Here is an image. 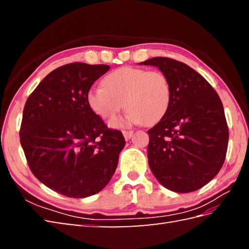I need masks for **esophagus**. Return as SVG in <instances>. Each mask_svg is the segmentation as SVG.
Masks as SVG:
<instances>
[{"label": "esophagus", "instance_id": "esophagus-1", "mask_svg": "<svg viewBox=\"0 0 249 249\" xmlns=\"http://www.w3.org/2000/svg\"><path fill=\"white\" fill-rule=\"evenodd\" d=\"M133 134H134V131H131V130H123V136H124L125 140H129L131 138V136H133Z\"/></svg>", "mask_w": 249, "mask_h": 249}]
</instances>
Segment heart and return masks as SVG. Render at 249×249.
I'll use <instances>...</instances> for the list:
<instances>
[{
	"mask_svg": "<svg viewBox=\"0 0 249 249\" xmlns=\"http://www.w3.org/2000/svg\"><path fill=\"white\" fill-rule=\"evenodd\" d=\"M170 102L171 87L165 73L129 66L109 72L103 87L88 92L89 106L104 120L113 119L125 105L127 112L111 122L112 127L155 124L166 114Z\"/></svg>",
	"mask_w": 249,
	"mask_h": 249,
	"instance_id": "1",
	"label": "heart"
}]
</instances>
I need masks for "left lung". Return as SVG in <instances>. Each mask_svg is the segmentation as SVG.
Here are the masks:
<instances>
[{
  "instance_id": "obj_1",
  "label": "left lung",
  "mask_w": 249,
  "mask_h": 249,
  "mask_svg": "<svg viewBox=\"0 0 249 249\" xmlns=\"http://www.w3.org/2000/svg\"><path fill=\"white\" fill-rule=\"evenodd\" d=\"M140 64L160 68L171 87L166 114L147 130L151 171L169 190L195 192L224 165L229 130L223 103L212 86L182 62L152 57Z\"/></svg>"
}]
</instances>
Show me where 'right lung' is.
Returning <instances> with one entry per match:
<instances>
[{"instance_id":"right-lung-1","label":"right lung","mask_w":249,"mask_h":249,"mask_svg":"<svg viewBox=\"0 0 249 249\" xmlns=\"http://www.w3.org/2000/svg\"><path fill=\"white\" fill-rule=\"evenodd\" d=\"M109 65L71 63L52 71L26 100L20 143L34 176L70 198L99 193L125 145L91 109L88 92Z\"/></svg>"}]
</instances>
